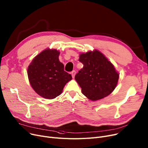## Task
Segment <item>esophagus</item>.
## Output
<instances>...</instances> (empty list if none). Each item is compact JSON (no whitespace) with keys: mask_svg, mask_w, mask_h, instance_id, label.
<instances>
[{"mask_svg":"<svg viewBox=\"0 0 148 148\" xmlns=\"http://www.w3.org/2000/svg\"><path fill=\"white\" fill-rule=\"evenodd\" d=\"M71 75H72V77H73V78H74V77H75V71H73L72 72H71Z\"/></svg>","mask_w":148,"mask_h":148,"instance_id":"obj_1","label":"esophagus"}]
</instances>
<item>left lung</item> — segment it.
<instances>
[{"mask_svg": "<svg viewBox=\"0 0 148 148\" xmlns=\"http://www.w3.org/2000/svg\"><path fill=\"white\" fill-rule=\"evenodd\" d=\"M83 67L75 76L83 94L92 101L102 99L114 90L119 73L113 65L98 50L80 54Z\"/></svg>", "mask_w": 148, "mask_h": 148, "instance_id": "1", "label": "left lung"}]
</instances>
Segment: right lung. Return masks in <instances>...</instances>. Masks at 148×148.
Returning a JSON list of instances; mask_svg holds the SVG:
<instances>
[{
    "label": "right lung",
    "mask_w": 148,
    "mask_h": 148,
    "mask_svg": "<svg viewBox=\"0 0 148 148\" xmlns=\"http://www.w3.org/2000/svg\"><path fill=\"white\" fill-rule=\"evenodd\" d=\"M60 52L45 49L34 58L27 68L31 86L37 94L46 99H53L61 94L66 83L72 79L64 71L59 60Z\"/></svg>",
    "instance_id": "obj_1"
}]
</instances>
